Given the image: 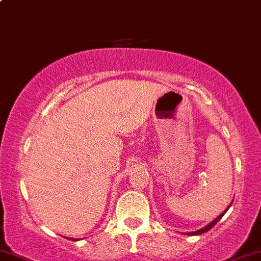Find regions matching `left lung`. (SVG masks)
I'll use <instances>...</instances> for the list:
<instances>
[{
  "instance_id": "left-lung-1",
  "label": "left lung",
  "mask_w": 261,
  "mask_h": 261,
  "mask_svg": "<svg viewBox=\"0 0 261 261\" xmlns=\"http://www.w3.org/2000/svg\"><path fill=\"white\" fill-rule=\"evenodd\" d=\"M228 208H230V206H228ZM228 208H227V209H228ZM227 209H226V210H227ZM226 210H225L224 213H222L221 215H219L218 218L215 219V220H213L212 222H210L209 225H206L205 227L200 228V230H198V231H194V232H187V236H197V234H202V233H205L206 231H209L210 228H212V227H214V226H215L216 224H218L219 221H220V219L222 218V216H224V214H225V213H226ZM185 234H186V233H185Z\"/></svg>"
}]
</instances>
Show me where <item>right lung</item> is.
I'll return each instance as SVG.
<instances>
[{
    "mask_svg": "<svg viewBox=\"0 0 261 261\" xmlns=\"http://www.w3.org/2000/svg\"><path fill=\"white\" fill-rule=\"evenodd\" d=\"M71 241H73V240H71Z\"/></svg>",
    "mask_w": 261,
    "mask_h": 261,
    "instance_id": "right-lung-1",
    "label": "right lung"
}]
</instances>
